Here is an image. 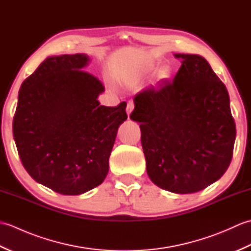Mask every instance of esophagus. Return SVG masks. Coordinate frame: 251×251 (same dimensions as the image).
<instances>
[{
    "mask_svg": "<svg viewBox=\"0 0 251 251\" xmlns=\"http://www.w3.org/2000/svg\"><path fill=\"white\" fill-rule=\"evenodd\" d=\"M132 110H134V103L129 102L128 104H127V109H126V112H127V116H128V119H129V116H130V114H131Z\"/></svg>",
    "mask_w": 251,
    "mask_h": 251,
    "instance_id": "esophagus-1",
    "label": "esophagus"
}]
</instances>
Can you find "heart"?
<instances>
[{
    "mask_svg": "<svg viewBox=\"0 0 251 251\" xmlns=\"http://www.w3.org/2000/svg\"><path fill=\"white\" fill-rule=\"evenodd\" d=\"M158 67V62L154 61V60H145L143 61L140 67H139V72L140 75H148V74H151L154 71L156 70ZM172 68H170L168 65H165L158 69V71L156 73V78L158 81H164V79H168L172 76Z\"/></svg>",
    "mask_w": 251,
    "mask_h": 251,
    "instance_id": "b5f03b06",
    "label": "heart"
}]
</instances>
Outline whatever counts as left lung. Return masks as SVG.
<instances>
[{
  "label": "left lung",
  "instance_id": "1",
  "mask_svg": "<svg viewBox=\"0 0 251 251\" xmlns=\"http://www.w3.org/2000/svg\"><path fill=\"white\" fill-rule=\"evenodd\" d=\"M173 82L138 93L130 119L140 124L147 173L158 188L195 193L226 172L236 137L226 85L204 57L175 54Z\"/></svg>",
  "mask_w": 251,
  "mask_h": 251
}]
</instances>
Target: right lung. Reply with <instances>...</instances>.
<instances>
[{
  "mask_svg": "<svg viewBox=\"0 0 251 251\" xmlns=\"http://www.w3.org/2000/svg\"><path fill=\"white\" fill-rule=\"evenodd\" d=\"M86 54L50 56L21 84L13 135L25 169L36 182L79 195L103 182L126 103L100 105L104 92L84 71Z\"/></svg>",
  "mask_w": 251,
  "mask_h": 251,
  "instance_id": "add662e5",
  "label": "right lung"
}]
</instances>
